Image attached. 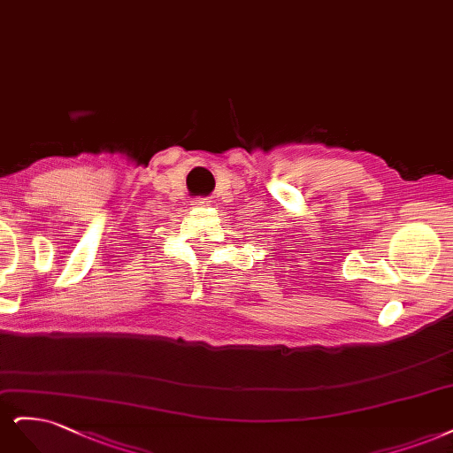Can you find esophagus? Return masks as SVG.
<instances>
[{
	"label": "esophagus",
	"mask_w": 453,
	"mask_h": 453,
	"mask_svg": "<svg viewBox=\"0 0 453 453\" xmlns=\"http://www.w3.org/2000/svg\"><path fill=\"white\" fill-rule=\"evenodd\" d=\"M194 203H196V205H201V207H203V205H209V199H207V197H196Z\"/></svg>",
	"instance_id": "1"
}]
</instances>
